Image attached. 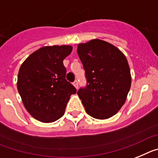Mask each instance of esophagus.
Here are the masks:
<instances>
[{
    "label": "esophagus",
    "mask_w": 158,
    "mask_h": 158,
    "mask_svg": "<svg viewBox=\"0 0 158 158\" xmlns=\"http://www.w3.org/2000/svg\"><path fill=\"white\" fill-rule=\"evenodd\" d=\"M73 85H74V86H75V88H76V89L79 88V83H78V81H77V80H75V82H74Z\"/></svg>",
    "instance_id": "obj_1"
}]
</instances>
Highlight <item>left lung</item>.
<instances>
[{"instance_id": "1", "label": "left lung", "mask_w": 158, "mask_h": 158, "mask_svg": "<svg viewBox=\"0 0 158 158\" xmlns=\"http://www.w3.org/2000/svg\"><path fill=\"white\" fill-rule=\"evenodd\" d=\"M85 70L86 87L77 91L85 110L98 119L112 117L126 102L131 86L126 56L110 44L95 39L78 45Z\"/></svg>"}]
</instances>
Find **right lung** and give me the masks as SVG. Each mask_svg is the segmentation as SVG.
I'll return each instance as SVG.
<instances>
[{
  "instance_id": "1",
  "label": "right lung",
  "mask_w": 158,
  "mask_h": 158,
  "mask_svg": "<svg viewBox=\"0 0 158 158\" xmlns=\"http://www.w3.org/2000/svg\"><path fill=\"white\" fill-rule=\"evenodd\" d=\"M72 47H43L26 59L19 70L17 89L28 113L42 123H52L62 117L73 85L66 80L64 59Z\"/></svg>"
}]
</instances>
